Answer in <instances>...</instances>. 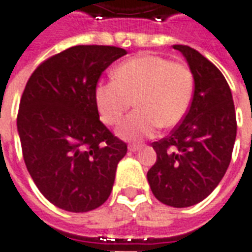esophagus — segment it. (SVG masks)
Here are the masks:
<instances>
[{
    "mask_svg": "<svg viewBox=\"0 0 252 252\" xmlns=\"http://www.w3.org/2000/svg\"><path fill=\"white\" fill-rule=\"evenodd\" d=\"M142 148V145H129L128 146V150L129 152H137V150H140Z\"/></svg>",
    "mask_w": 252,
    "mask_h": 252,
    "instance_id": "34e87169",
    "label": "esophagus"
}]
</instances>
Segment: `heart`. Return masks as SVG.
<instances>
[{
    "label": "heart",
    "mask_w": 252,
    "mask_h": 252,
    "mask_svg": "<svg viewBox=\"0 0 252 252\" xmlns=\"http://www.w3.org/2000/svg\"><path fill=\"white\" fill-rule=\"evenodd\" d=\"M193 91V77L184 64L154 55H140L114 70V80L99 82L95 102L108 126L120 122L118 134L126 141H141L161 128L178 126L187 114Z\"/></svg>",
    "instance_id": "heart-1"
}]
</instances>
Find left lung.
<instances>
[{"instance_id": "obj_1", "label": "left lung", "mask_w": 252, "mask_h": 252, "mask_svg": "<svg viewBox=\"0 0 252 252\" xmlns=\"http://www.w3.org/2000/svg\"><path fill=\"white\" fill-rule=\"evenodd\" d=\"M186 57L195 91L183 120L168 136L153 142L157 161L148 171L161 203L186 208L204 200L225 175L237 136L230 87L207 57L188 45H174Z\"/></svg>"}]
</instances>
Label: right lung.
<instances>
[{
	"label": "right lung",
	"mask_w": 252,
	"mask_h": 252,
	"mask_svg": "<svg viewBox=\"0 0 252 252\" xmlns=\"http://www.w3.org/2000/svg\"><path fill=\"white\" fill-rule=\"evenodd\" d=\"M126 51L76 45L43 61L26 84L17 126L26 167L53 205L93 211L110 196L126 144L99 120L95 87Z\"/></svg>",
	"instance_id": "add662e5"
}]
</instances>
